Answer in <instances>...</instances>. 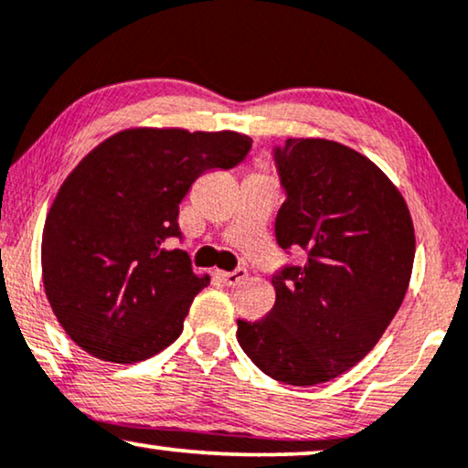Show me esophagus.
Wrapping results in <instances>:
<instances>
[{
	"instance_id": "esophagus-1",
	"label": "esophagus",
	"mask_w": 468,
	"mask_h": 468,
	"mask_svg": "<svg viewBox=\"0 0 468 468\" xmlns=\"http://www.w3.org/2000/svg\"><path fill=\"white\" fill-rule=\"evenodd\" d=\"M214 276L227 286H235L248 276V271L244 270V267H238L235 271H214Z\"/></svg>"
}]
</instances>
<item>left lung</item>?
I'll list each match as a JSON object with an SVG mask.
<instances>
[{
	"label": "left lung",
	"mask_w": 468,
	"mask_h": 468,
	"mask_svg": "<svg viewBox=\"0 0 468 468\" xmlns=\"http://www.w3.org/2000/svg\"><path fill=\"white\" fill-rule=\"evenodd\" d=\"M284 190L276 216L282 250L303 265L271 276L265 319L238 321V342L267 377L319 385L372 351L407 295L415 230L400 190L375 162L325 139H286L273 149Z\"/></svg>",
	"instance_id": "obj_1"
}]
</instances>
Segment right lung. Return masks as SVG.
<instances>
[{"mask_svg": "<svg viewBox=\"0 0 468 468\" xmlns=\"http://www.w3.org/2000/svg\"><path fill=\"white\" fill-rule=\"evenodd\" d=\"M252 139L182 128L122 130L91 149L42 230V280L64 332L93 357L136 364L179 338L209 276L192 271L179 203L211 169H233Z\"/></svg>", "mask_w": 468, "mask_h": 468, "instance_id": "right-lung-1", "label": "right lung"}]
</instances>
